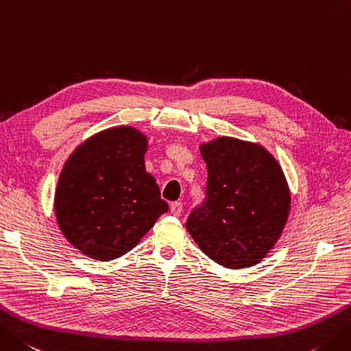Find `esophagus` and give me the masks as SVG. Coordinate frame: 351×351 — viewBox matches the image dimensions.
Wrapping results in <instances>:
<instances>
[{"instance_id":"1","label":"esophagus","mask_w":351,"mask_h":351,"mask_svg":"<svg viewBox=\"0 0 351 351\" xmlns=\"http://www.w3.org/2000/svg\"><path fill=\"white\" fill-rule=\"evenodd\" d=\"M181 211H182V202L176 201V202H171V204H170V213H171V215H173V216H180Z\"/></svg>"}]
</instances>
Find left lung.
<instances>
[{
	"mask_svg": "<svg viewBox=\"0 0 351 351\" xmlns=\"http://www.w3.org/2000/svg\"><path fill=\"white\" fill-rule=\"evenodd\" d=\"M207 164L205 202L190 213L187 231L207 256L228 269L262 262L280 239L291 191L278 161L257 143L231 136L199 146Z\"/></svg>",
	"mask_w": 351,
	"mask_h": 351,
	"instance_id": "obj_1",
	"label": "left lung"
}]
</instances>
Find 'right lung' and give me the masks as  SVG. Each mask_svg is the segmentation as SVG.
<instances>
[{
  "mask_svg": "<svg viewBox=\"0 0 351 351\" xmlns=\"http://www.w3.org/2000/svg\"><path fill=\"white\" fill-rule=\"evenodd\" d=\"M147 136L132 126L105 129L75 147L62 169L54 213L62 234L100 262L125 256L169 210L147 173Z\"/></svg>",
  "mask_w": 351,
  "mask_h": 351,
  "instance_id": "obj_1",
  "label": "right lung"
}]
</instances>
